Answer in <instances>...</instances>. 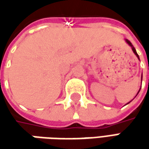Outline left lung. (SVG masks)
Listing matches in <instances>:
<instances>
[{
  "mask_svg": "<svg viewBox=\"0 0 149 149\" xmlns=\"http://www.w3.org/2000/svg\"><path fill=\"white\" fill-rule=\"evenodd\" d=\"M126 40V42H127V43L129 44V45H130V46H131V47H132V49H133V51H134V54H136V56H137V57H138V59H139V54H137V52H136V49H135L134 47V46H133V45H132V44H131V42H130V41H129V40ZM142 79H143V76H142V77H141V80H142ZM139 91H140V89H139ZM139 92H138V94H139ZM138 94H137V95H138ZM128 104H129V103H128Z\"/></svg>",
  "mask_w": 149,
  "mask_h": 149,
  "instance_id": "left-lung-1",
  "label": "left lung"
}]
</instances>
